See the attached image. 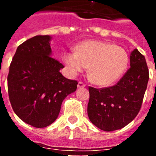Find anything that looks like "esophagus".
<instances>
[{"instance_id":"obj_1","label":"esophagus","mask_w":156,"mask_h":156,"mask_svg":"<svg viewBox=\"0 0 156 156\" xmlns=\"http://www.w3.org/2000/svg\"><path fill=\"white\" fill-rule=\"evenodd\" d=\"M86 85L83 83V82H78V88H84Z\"/></svg>"}]
</instances>
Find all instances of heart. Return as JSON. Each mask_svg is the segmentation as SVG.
<instances>
[{"label":"heart","instance_id":"heart-1","mask_svg":"<svg viewBox=\"0 0 156 156\" xmlns=\"http://www.w3.org/2000/svg\"><path fill=\"white\" fill-rule=\"evenodd\" d=\"M63 62L72 74L88 67V78L98 86H108L123 76L129 56L122 48L107 41L88 40L75 47V52H65Z\"/></svg>","mask_w":156,"mask_h":156}]
</instances>
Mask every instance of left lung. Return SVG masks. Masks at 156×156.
Instances as JSON below:
<instances>
[{
	"label": "left lung",
	"mask_w": 156,
	"mask_h": 156,
	"mask_svg": "<svg viewBox=\"0 0 156 156\" xmlns=\"http://www.w3.org/2000/svg\"><path fill=\"white\" fill-rule=\"evenodd\" d=\"M130 68L117 84L104 88L89 87L88 115L96 127L114 131L126 126L136 117L149 81L145 58L137 49L131 51Z\"/></svg>",
	"instance_id": "left-lung-1"
}]
</instances>
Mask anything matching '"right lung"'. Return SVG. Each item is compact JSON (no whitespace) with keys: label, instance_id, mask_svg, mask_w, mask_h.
<instances>
[{"label":"right lung","instance_id":"right-lung-1","mask_svg":"<svg viewBox=\"0 0 156 156\" xmlns=\"http://www.w3.org/2000/svg\"><path fill=\"white\" fill-rule=\"evenodd\" d=\"M51 36H35L19 46L10 65L7 87L11 105L22 121L44 128L58 118L64 98L78 82L60 73L64 66L51 58Z\"/></svg>","mask_w":156,"mask_h":156}]
</instances>
